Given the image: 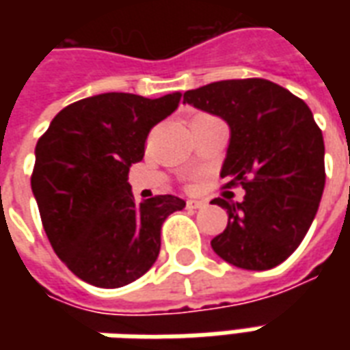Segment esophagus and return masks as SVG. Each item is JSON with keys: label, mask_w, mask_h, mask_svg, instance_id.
<instances>
[{"label": "esophagus", "mask_w": 350, "mask_h": 350, "mask_svg": "<svg viewBox=\"0 0 350 350\" xmlns=\"http://www.w3.org/2000/svg\"><path fill=\"white\" fill-rule=\"evenodd\" d=\"M204 200H187V208H191V210H198V208H204Z\"/></svg>", "instance_id": "esophagus-1"}]
</instances>
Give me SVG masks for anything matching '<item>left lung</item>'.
Wrapping results in <instances>:
<instances>
[{"mask_svg": "<svg viewBox=\"0 0 350 350\" xmlns=\"http://www.w3.org/2000/svg\"><path fill=\"white\" fill-rule=\"evenodd\" d=\"M183 103L228 123L221 178L225 187L245 189L242 202L212 200L228 213L213 251L243 270L278 266L308 234L324 191L323 131L311 110L264 79L212 82L183 93Z\"/></svg>", "mask_w": 350, "mask_h": 350, "instance_id": "obj_1", "label": "left lung"}]
</instances>
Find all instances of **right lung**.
<instances>
[{
	"label": "right lung",
	"instance_id": "add662e5",
	"mask_svg": "<svg viewBox=\"0 0 350 350\" xmlns=\"http://www.w3.org/2000/svg\"><path fill=\"white\" fill-rule=\"evenodd\" d=\"M180 97L93 95L57 112L37 142L31 189L42 227L57 257L90 285L118 288L142 278L159 257L163 223L185 206L172 195L135 202L127 182L152 127Z\"/></svg>",
	"mask_w": 350,
	"mask_h": 350
}]
</instances>
